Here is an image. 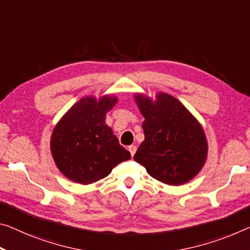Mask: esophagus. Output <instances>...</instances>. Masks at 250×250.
Here are the masks:
<instances>
[{
  "label": "esophagus",
  "instance_id": "obj_1",
  "mask_svg": "<svg viewBox=\"0 0 250 250\" xmlns=\"http://www.w3.org/2000/svg\"><path fill=\"white\" fill-rule=\"evenodd\" d=\"M129 151H130V153H131V156L133 157V154L136 153V151H137V146H129Z\"/></svg>",
  "mask_w": 250,
  "mask_h": 250
}]
</instances>
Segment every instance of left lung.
<instances>
[{
  "label": "left lung",
  "mask_w": 250,
  "mask_h": 250,
  "mask_svg": "<svg viewBox=\"0 0 250 250\" xmlns=\"http://www.w3.org/2000/svg\"><path fill=\"white\" fill-rule=\"evenodd\" d=\"M145 121V140L133 159L154 179L170 186L184 185L204 167L208 144L203 126L176 98L159 92L156 100L134 96Z\"/></svg>",
  "instance_id": "8db88e82"
}]
</instances>
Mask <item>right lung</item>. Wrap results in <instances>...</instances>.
<instances>
[{"label": "right lung", "instance_id": "1", "mask_svg": "<svg viewBox=\"0 0 250 250\" xmlns=\"http://www.w3.org/2000/svg\"><path fill=\"white\" fill-rule=\"evenodd\" d=\"M117 97L82 98L58 122L51 137V152L59 170L81 185L93 184L112 171L131 154L120 146L105 114Z\"/></svg>", "mask_w": 250, "mask_h": 250}]
</instances>
